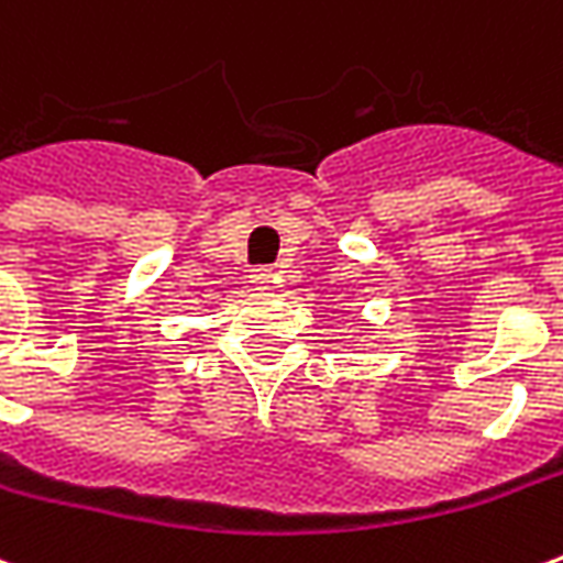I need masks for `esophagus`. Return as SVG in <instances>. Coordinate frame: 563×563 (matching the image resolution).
Here are the masks:
<instances>
[{
    "label": "esophagus",
    "instance_id": "1",
    "mask_svg": "<svg viewBox=\"0 0 563 563\" xmlns=\"http://www.w3.org/2000/svg\"><path fill=\"white\" fill-rule=\"evenodd\" d=\"M250 280H253V286H258V289H268L271 271L268 268H256L253 274H250Z\"/></svg>",
    "mask_w": 563,
    "mask_h": 563
}]
</instances>
